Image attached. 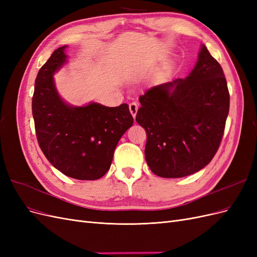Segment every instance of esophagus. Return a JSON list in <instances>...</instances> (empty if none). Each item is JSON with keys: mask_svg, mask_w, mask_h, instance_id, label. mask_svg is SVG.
I'll list each match as a JSON object with an SVG mask.
<instances>
[{"mask_svg": "<svg viewBox=\"0 0 257 257\" xmlns=\"http://www.w3.org/2000/svg\"><path fill=\"white\" fill-rule=\"evenodd\" d=\"M128 108H130V111H131L132 115H133L134 118H135L136 113H137V110H138V105L136 103H131L128 105Z\"/></svg>", "mask_w": 257, "mask_h": 257, "instance_id": "esophagus-1", "label": "esophagus"}]
</instances>
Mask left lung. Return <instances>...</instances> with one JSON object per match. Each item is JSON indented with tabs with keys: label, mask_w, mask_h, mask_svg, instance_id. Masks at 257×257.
I'll return each instance as SVG.
<instances>
[{
	"label": "left lung",
	"mask_w": 257,
	"mask_h": 257,
	"mask_svg": "<svg viewBox=\"0 0 257 257\" xmlns=\"http://www.w3.org/2000/svg\"><path fill=\"white\" fill-rule=\"evenodd\" d=\"M139 102L136 121L146 130L145 157L153 174L182 178L209 164L222 142L229 92L220 63L204 45L185 79L155 85Z\"/></svg>",
	"instance_id": "left-lung-1"
}]
</instances>
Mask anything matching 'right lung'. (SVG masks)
<instances>
[{
	"mask_svg": "<svg viewBox=\"0 0 257 257\" xmlns=\"http://www.w3.org/2000/svg\"><path fill=\"white\" fill-rule=\"evenodd\" d=\"M65 47L53 51L35 79V133L53 167L78 180H96L110 168L115 147L134 120L127 104L72 107L60 98L52 75L65 63Z\"/></svg>",
	"mask_w": 257,
	"mask_h": 257,
	"instance_id": "add662e5",
	"label": "right lung"
}]
</instances>
